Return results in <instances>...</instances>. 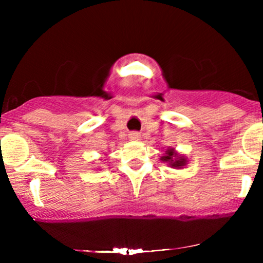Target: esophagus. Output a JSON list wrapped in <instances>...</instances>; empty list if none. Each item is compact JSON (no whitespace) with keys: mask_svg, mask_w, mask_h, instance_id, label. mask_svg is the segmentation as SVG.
Returning <instances> with one entry per match:
<instances>
[{"mask_svg":"<svg viewBox=\"0 0 263 263\" xmlns=\"http://www.w3.org/2000/svg\"><path fill=\"white\" fill-rule=\"evenodd\" d=\"M128 137H129V140H132V141H138L140 140L141 135L138 134V132H131V134L128 135Z\"/></svg>","mask_w":263,"mask_h":263,"instance_id":"obj_1","label":"esophagus"}]
</instances>
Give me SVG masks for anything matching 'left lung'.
I'll list each match as a JSON object with an SVG mask.
<instances>
[{"label":"left lung","instance_id":"1","mask_svg":"<svg viewBox=\"0 0 263 263\" xmlns=\"http://www.w3.org/2000/svg\"><path fill=\"white\" fill-rule=\"evenodd\" d=\"M161 161L163 163H168V165H171L172 168H183L186 164L185 157L177 153L174 148H168L165 151L164 156L161 157Z\"/></svg>","mask_w":263,"mask_h":263}]
</instances>
